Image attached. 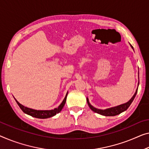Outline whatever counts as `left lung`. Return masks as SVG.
I'll return each instance as SVG.
<instances>
[{"label": "left lung", "mask_w": 149, "mask_h": 149, "mask_svg": "<svg viewBox=\"0 0 149 149\" xmlns=\"http://www.w3.org/2000/svg\"><path fill=\"white\" fill-rule=\"evenodd\" d=\"M130 46H131L132 49L134 50V49H133V47L131 45H130ZM139 84H138V87H139ZM138 87H137L136 92H135L134 94L133 95V96L131 97V99H130L128 102H127L123 104H120V105L114 106V107L107 108V109H105V110L98 109V108H96L94 107V106H93L92 104L90 103V102H89V100H88V97H87V99H86V100H87V102H88L89 107H90V109L92 110V111H94V112H96V113H97V114L102 115V116H116V115L120 114V113L124 112V111H126V110L128 109V107H129V106H130V104H132L133 100H134L135 96H136V95L137 94V92H138Z\"/></svg>", "instance_id": "obj_1"}]
</instances>
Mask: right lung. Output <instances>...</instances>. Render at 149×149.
Returning a JSON list of instances; mask_svg holds the SVG:
<instances>
[{
	"label": "right lung",
	"instance_id": "1",
	"mask_svg": "<svg viewBox=\"0 0 149 149\" xmlns=\"http://www.w3.org/2000/svg\"><path fill=\"white\" fill-rule=\"evenodd\" d=\"M68 92H67V94L65 95V98L63 99V100L62 102L61 103L60 105H59L58 107L56 108H54L53 110H34L32 109V108H29L27 107H25V106L22 105L21 104H20L19 102H18L16 99L17 103L20 108L23 110V112L25 114L30 115L33 117L35 118H41V119H44V118H51L55 115H56L57 114H58L59 112H60L61 110L63 109L64 105H65V102H66V99H67V96H68Z\"/></svg>",
	"mask_w": 149,
	"mask_h": 149
}]
</instances>
